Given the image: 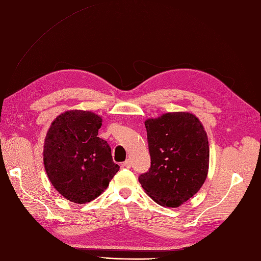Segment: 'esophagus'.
Returning <instances> with one entry per match:
<instances>
[{
    "instance_id": "obj_1",
    "label": "esophagus",
    "mask_w": 261,
    "mask_h": 261,
    "mask_svg": "<svg viewBox=\"0 0 261 261\" xmlns=\"http://www.w3.org/2000/svg\"><path fill=\"white\" fill-rule=\"evenodd\" d=\"M124 167H126V168H130V165H132V161L129 160V159H126L125 161H124Z\"/></svg>"
}]
</instances>
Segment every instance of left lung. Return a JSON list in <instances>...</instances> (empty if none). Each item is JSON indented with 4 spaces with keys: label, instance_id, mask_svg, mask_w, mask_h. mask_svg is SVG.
Here are the masks:
<instances>
[{
    "label": "left lung",
    "instance_id": "obj_1",
    "mask_svg": "<svg viewBox=\"0 0 261 261\" xmlns=\"http://www.w3.org/2000/svg\"><path fill=\"white\" fill-rule=\"evenodd\" d=\"M150 168L139 175L146 193L158 204L177 207L199 191L206 179V133L193 114L167 113L145 122Z\"/></svg>",
    "mask_w": 261,
    "mask_h": 261
}]
</instances>
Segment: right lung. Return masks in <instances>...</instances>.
Wrapping results in <instances>:
<instances>
[{
	"mask_svg": "<svg viewBox=\"0 0 261 261\" xmlns=\"http://www.w3.org/2000/svg\"><path fill=\"white\" fill-rule=\"evenodd\" d=\"M101 125L100 116L75 110L59 115L47 133L45 170L54 188L69 201L94 200L118 171L110 145L97 137Z\"/></svg>",
	"mask_w": 261,
	"mask_h": 261,
	"instance_id": "obj_1",
	"label": "right lung"
}]
</instances>
